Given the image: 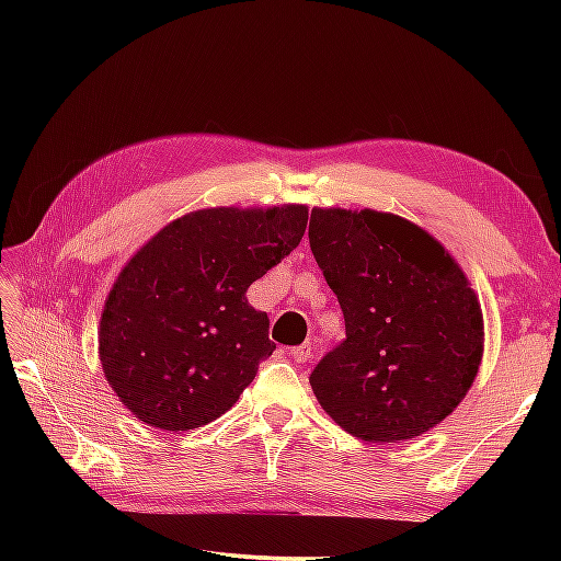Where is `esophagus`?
I'll list each match as a JSON object with an SVG mask.
<instances>
[{"label":"esophagus","instance_id":"34e87169","mask_svg":"<svg viewBox=\"0 0 561 561\" xmlns=\"http://www.w3.org/2000/svg\"><path fill=\"white\" fill-rule=\"evenodd\" d=\"M289 354H291L294 360H297V364H304V360L311 358V354H314V351H311V344H301V346H294Z\"/></svg>","mask_w":561,"mask_h":561}]
</instances>
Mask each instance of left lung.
I'll return each instance as SVG.
<instances>
[{"label": "left lung", "mask_w": 561, "mask_h": 561, "mask_svg": "<svg viewBox=\"0 0 561 561\" xmlns=\"http://www.w3.org/2000/svg\"><path fill=\"white\" fill-rule=\"evenodd\" d=\"M309 244L346 339L309 376L321 408L368 443L415 438L448 417L482 358V311L445 247L391 213L314 207Z\"/></svg>", "instance_id": "left-lung-1"}]
</instances>
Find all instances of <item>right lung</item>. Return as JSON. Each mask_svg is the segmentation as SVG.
<instances>
[{
    "label": "right lung",
    "mask_w": 561,
    "mask_h": 561,
    "mask_svg": "<svg viewBox=\"0 0 561 561\" xmlns=\"http://www.w3.org/2000/svg\"><path fill=\"white\" fill-rule=\"evenodd\" d=\"M309 210L210 207L165 225L103 304L99 354L128 411L160 431H193L225 411L277 348L247 289L301 242Z\"/></svg>",
    "instance_id": "add662e5"
}]
</instances>
